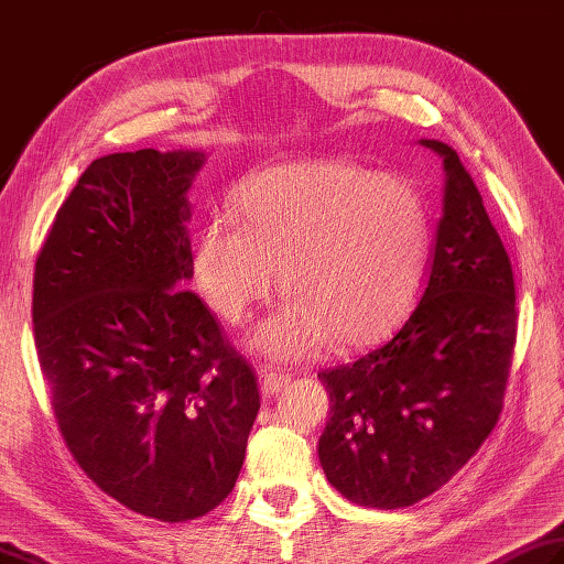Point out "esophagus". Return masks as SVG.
Listing matches in <instances>:
<instances>
[{"instance_id": "1", "label": "esophagus", "mask_w": 564, "mask_h": 564, "mask_svg": "<svg viewBox=\"0 0 564 564\" xmlns=\"http://www.w3.org/2000/svg\"><path fill=\"white\" fill-rule=\"evenodd\" d=\"M285 383H291V373L281 371V369H271V367H261L259 369V386L263 395H273L279 393Z\"/></svg>"}]
</instances>
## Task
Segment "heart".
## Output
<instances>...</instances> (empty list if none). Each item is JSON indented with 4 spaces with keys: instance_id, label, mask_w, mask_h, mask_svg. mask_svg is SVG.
Masks as SVG:
<instances>
[{
    "instance_id": "heart-1",
    "label": "heart",
    "mask_w": 564,
    "mask_h": 564,
    "mask_svg": "<svg viewBox=\"0 0 564 564\" xmlns=\"http://www.w3.org/2000/svg\"><path fill=\"white\" fill-rule=\"evenodd\" d=\"M229 217L197 231L195 279L213 311L241 325L275 289L289 297L253 333L271 357L379 339L421 291L430 253L423 195L341 159L285 163L239 185Z\"/></svg>"
}]
</instances>
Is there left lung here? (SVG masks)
Returning a JSON list of instances; mask_svg holds the SVG:
<instances>
[{
	"label": "left lung",
	"mask_w": 564,
	"mask_h": 564,
	"mask_svg": "<svg viewBox=\"0 0 564 564\" xmlns=\"http://www.w3.org/2000/svg\"><path fill=\"white\" fill-rule=\"evenodd\" d=\"M443 156L445 195L423 297L357 361L325 369L329 417L317 455L327 481L367 509H403L437 491L489 437L516 345L511 259L457 151Z\"/></svg>",
	"instance_id": "1"
}]
</instances>
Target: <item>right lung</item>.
<instances>
[{
	"mask_svg": "<svg viewBox=\"0 0 564 564\" xmlns=\"http://www.w3.org/2000/svg\"><path fill=\"white\" fill-rule=\"evenodd\" d=\"M203 151L87 165L33 271V337L77 465L129 511L193 521L223 503L259 413L251 367L193 279L187 191Z\"/></svg>",
	"mask_w": 564,
	"mask_h": 564,
	"instance_id": "obj_1",
	"label": "right lung"
}]
</instances>
